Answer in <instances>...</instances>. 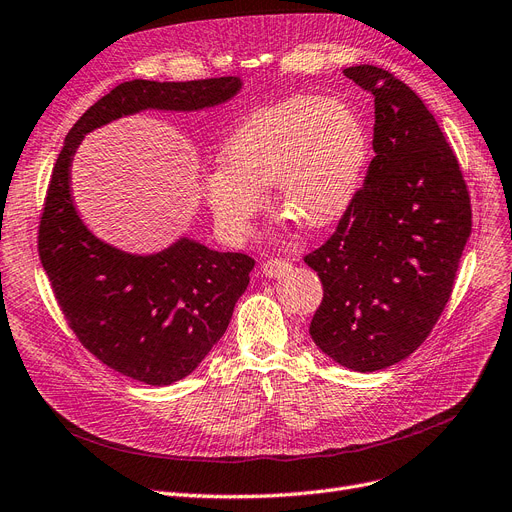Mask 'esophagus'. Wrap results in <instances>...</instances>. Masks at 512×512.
Listing matches in <instances>:
<instances>
[{"label":"esophagus","mask_w":512,"mask_h":512,"mask_svg":"<svg viewBox=\"0 0 512 512\" xmlns=\"http://www.w3.org/2000/svg\"><path fill=\"white\" fill-rule=\"evenodd\" d=\"M260 271H262V275H267V277L275 279V277H281L283 273L290 271V262H285V260H281V258H271V260H267V262H262Z\"/></svg>","instance_id":"obj_1"}]
</instances>
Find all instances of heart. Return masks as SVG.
<instances>
[{"instance_id":"heart-1","label":"heart","mask_w":512,"mask_h":512,"mask_svg":"<svg viewBox=\"0 0 512 512\" xmlns=\"http://www.w3.org/2000/svg\"><path fill=\"white\" fill-rule=\"evenodd\" d=\"M365 157L367 132L349 102L292 96L254 111L229 136L203 195L227 239L248 235L273 185L283 218L323 229L351 208Z\"/></svg>"}]
</instances>
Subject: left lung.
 Segmentation results:
<instances>
[{"mask_svg": "<svg viewBox=\"0 0 512 512\" xmlns=\"http://www.w3.org/2000/svg\"><path fill=\"white\" fill-rule=\"evenodd\" d=\"M374 96V153L336 231L304 262L323 283L311 338L355 372L395 365L431 334L473 227L460 163L422 98L374 65L344 69Z\"/></svg>", "mask_w": 512, "mask_h": 512, "instance_id": "1", "label": "left lung"}]
</instances>
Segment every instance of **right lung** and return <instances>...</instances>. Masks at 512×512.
I'll return each mask as SVG.
<instances>
[{
  "instance_id": "add662e5",
  "label": "right lung",
  "mask_w": 512,
  "mask_h": 512,
  "mask_svg": "<svg viewBox=\"0 0 512 512\" xmlns=\"http://www.w3.org/2000/svg\"><path fill=\"white\" fill-rule=\"evenodd\" d=\"M239 90V77L124 81L77 119L54 163L39 220V258L77 340L132 380L166 386L189 376L227 330L254 258L216 252L189 237L149 256L100 241L75 210L73 155L81 138L113 119L147 109H208Z\"/></svg>"
}]
</instances>
